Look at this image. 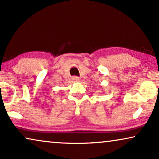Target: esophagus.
<instances>
[{"mask_svg": "<svg viewBox=\"0 0 159 159\" xmlns=\"http://www.w3.org/2000/svg\"><path fill=\"white\" fill-rule=\"evenodd\" d=\"M72 80H73L74 82H80V78L78 77H72Z\"/></svg>", "mask_w": 159, "mask_h": 159, "instance_id": "1", "label": "esophagus"}]
</instances>
